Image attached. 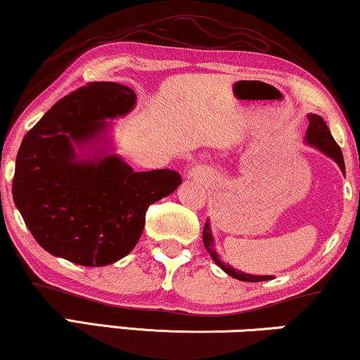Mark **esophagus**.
Here are the masks:
<instances>
[{
    "instance_id": "1",
    "label": "esophagus",
    "mask_w": 360,
    "mask_h": 360,
    "mask_svg": "<svg viewBox=\"0 0 360 360\" xmlns=\"http://www.w3.org/2000/svg\"><path fill=\"white\" fill-rule=\"evenodd\" d=\"M193 175H198V172H196V170H195V172H193Z\"/></svg>"
}]
</instances>
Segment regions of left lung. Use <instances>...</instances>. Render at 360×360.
<instances>
[{
    "label": "left lung",
    "mask_w": 360,
    "mask_h": 360,
    "mask_svg": "<svg viewBox=\"0 0 360 360\" xmlns=\"http://www.w3.org/2000/svg\"><path fill=\"white\" fill-rule=\"evenodd\" d=\"M308 120H309V126L307 129V141L309 142V144H313L314 147H318V149H321L324 154H328L329 157H331V159L336 160V164L341 167L342 174L346 175V167H344L341 147H339L338 142L334 141V137L331 136V131H329L326 122L323 121V117H319L316 115H309ZM203 244H205L206 250L210 252L211 257H213L214 262L218 264L226 274L231 275V277L243 280V282H264V280L275 278V277H272V275H264V277H262V275L243 274V272H239V270H236L233 267H229V265L221 262V260L218 259V255H216V252H214V249H213V238H211V231H210L208 221H206L205 228H203Z\"/></svg>",
    "instance_id": "obj_1"
}]
</instances>
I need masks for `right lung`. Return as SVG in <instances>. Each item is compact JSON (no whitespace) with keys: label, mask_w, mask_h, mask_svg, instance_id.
<instances>
[{"label":"right lung","mask_w":360,"mask_h":360,"mask_svg":"<svg viewBox=\"0 0 360 360\" xmlns=\"http://www.w3.org/2000/svg\"><path fill=\"white\" fill-rule=\"evenodd\" d=\"M136 93L115 82H91L58 100L24 136L13 198L34 239L49 254L103 267L134 249L147 208L181 184L170 169L134 172L120 157L77 162L80 144L126 115Z\"/></svg>","instance_id":"1"}]
</instances>
